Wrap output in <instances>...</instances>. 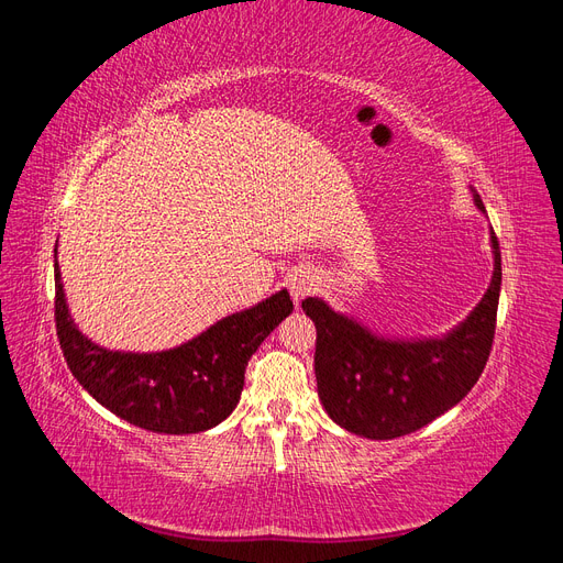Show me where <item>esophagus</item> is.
<instances>
[{
	"label": "esophagus",
	"mask_w": 563,
	"mask_h": 563,
	"mask_svg": "<svg viewBox=\"0 0 563 563\" xmlns=\"http://www.w3.org/2000/svg\"><path fill=\"white\" fill-rule=\"evenodd\" d=\"M317 286H319V277L312 269H298L291 277V282H288V288H291V296L296 302H300L302 298H308L312 291H317Z\"/></svg>",
	"instance_id": "obj_1"
}]
</instances>
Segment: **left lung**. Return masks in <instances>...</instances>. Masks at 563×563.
I'll return each instance as SVG.
<instances>
[{
	"instance_id": "left-lung-1",
	"label": "left lung",
	"mask_w": 563,
	"mask_h": 563,
	"mask_svg": "<svg viewBox=\"0 0 563 563\" xmlns=\"http://www.w3.org/2000/svg\"><path fill=\"white\" fill-rule=\"evenodd\" d=\"M474 203L486 211L476 192ZM490 246L496 265L488 291L460 327L441 338H380L319 298L302 300L317 327V391L333 422L366 439H395L424 428L467 395L496 335L503 267L493 230Z\"/></svg>"
}]
</instances>
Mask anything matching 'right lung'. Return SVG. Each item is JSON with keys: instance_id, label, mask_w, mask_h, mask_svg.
Returning <instances> with one entry per match:
<instances>
[{"instance_id": "1", "label": "right lung", "mask_w": 563, "mask_h": 563, "mask_svg": "<svg viewBox=\"0 0 563 563\" xmlns=\"http://www.w3.org/2000/svg\"><path fill=\"white\" fill-rule=\"evenodd\" d=\"M291 312L294 300L284 288L180 347L112 352L75 327L56 261V333L73 376L108 411L159 434H195L223 422L240 401L251 354Z\"/></svg>"}]
</instances>
